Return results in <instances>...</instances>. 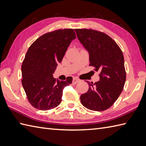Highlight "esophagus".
Instances as JSON below:
<instances>
[{
  "instance_id": "1",
  "label": "esophagus",
  "mask_w": 146,
  "mask_h": 146,
  "mask_svg": "<svg viewBox=\"0 0 146 146\" xmlns=\"http://www.w3.org/2000/svg\"><path fill=\"white\" fill-rule=\"evenodd\" d=\"M80 82V80L78 79V78H73V84H74V85H75V84H76L77 83H78V82Z\"/></svg>"
}]
</instances>
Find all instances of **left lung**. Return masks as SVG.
I'll return each mask as SVG.
<instances>
[{
  "label": "left lung",
  "mask_w": 146,
  "mask_h": 146,
  "mask_svg": "<svg viewBox=\"0 0 146 146\" xmlns=\"http://www.w3.org/2000/svg\"><path fill=\"white\" fill-rule=\"evenodd\" d=\"M77 37L89 53L90 66L100 72V80L89 85L80 96L88 109L103 111L112 105L122 93L126 80L124 58L117 43L106 34L87 29H76Z\"/></svg>",
  "instance_id": "1"
}]
</instances>
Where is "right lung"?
Masks as SVG:
<instances>
[{
	"label": "right lung",
	"mask_w": 146,
	"mask_h": 146,
	"mask_svg": "<svg viewBox=\"0 0 146 146\" xmlns=\"http://www.w3.org/2000/svg\"><path fill=\"white\" fill-rule=\"evenodd\" d=\"M75 38L73 29H58L40 36L27 50L21 67L22 85L29 103L37 109L58 106L63 90L72 83V77L60 81L52 74Z\"/></svg>",
	"instance_id": "right-lung-1"
}]
</instances>
